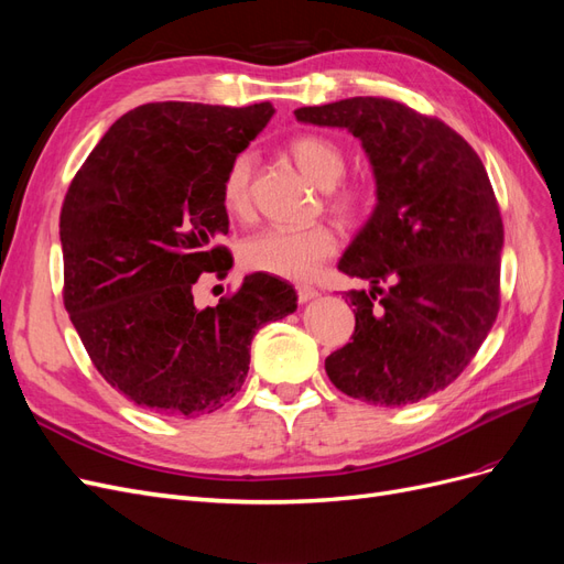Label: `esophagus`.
Returning a JSON list of instances; mask_svg holds the SVG:
<instances>
[{"mask_svg": "<svg viewBox=\"0 0 564 564\" xmlns=\"http://www.w3.org/2000/svg\"><path fill=\"white\" fill-rule=\"evenodd\" d=\"M296 296H299L301 303H305V301H311V299L317 296V289H313L308 284H301V286H296Z\"/></svg>", "mask_w": 564, "mask_h": 564, "instance_id": "esophagus-1", "label": "esophagus"}]
</instances>
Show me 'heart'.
<instances>
[{"instance_id": "obj_1", "label": "heart", "mask_w": 564, "mask_h": 564, "mask_svg": "<svg viewBox=\"0 0 564 564\" xmlns=\"http://www.w3.org/2000/svg\"><path fill=\"white\" fill-rule=\"evenodd\" d=\"M296 166L315 185L324 187V204L346 226H355L371 212L373 193L360 178H344L346 150L327 133H299L286 145ZM253 155H235L220 178V204L235 218L251 214ZM336 235L327 226L308 230H261L240 245V263L251 272L303 282L336 253Z\"/></svg>"}]
</instances>
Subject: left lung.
<instances>
[{
  "label": "left lung",
  "instance_id": "obj_1",
  "mask_svg": "<svg viewBox=\"0 0 564 564\" xmlns=\"http://www.w3.org/2000/svg\"><path fill=\"white\" fill-rule=\"evenodd\" d=\"M294 115L360 139L379 195L338 263L371 292L346 294L352 340L324 369L350 398L414 404L460 377L501 308L503 220L485 164L442 119L392 98L355 96Z\"/></svg>",
  "mask_w": 564,
  "mask_h": 564
}]
</instances>
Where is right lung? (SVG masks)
<instances>
[{
  "label": "right lung",
  "instance_id": "right-lung-1",
  "mask_svg": "<svg viewBox=\"0 0 564 564\" xmlns=\"http://www.w3.org/2000/svg\"><path fill=\"white\" fill-rule=\"evenodd\" d=\"M270 104L164 100L122 115L91 150L61 209L63 303L94 367L164 416L212 414L249 371L253 334L296 311V292L253 272L216 308H195L204 272L232 256L220 178L259 135Z\"/></svg>",
  "mask_w": 564,
  "mask_h": 564
}]
</instances>
